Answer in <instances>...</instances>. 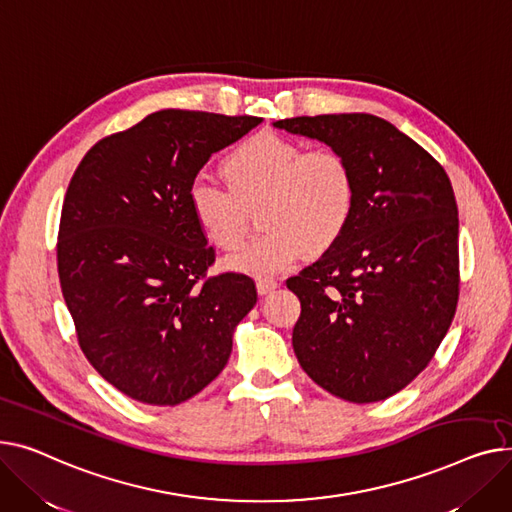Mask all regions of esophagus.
Listing matches in <instances>:
<instances>
[{"mask_svg": "<svg viewBox=\"0 0 512 512\" xmlns=\"http://www.w3.org/2000/svg\"><path fill=\"white\" fill-rule=\"evenodd\" d=\"M256 287H258V293H260V295H266V293L275 291V289L279 287V281H277V279H258Z\"/></svg>", "mask_w": 512, "mask_h": 512, "instance_id": "esophagus-1", "label": "esophagus"}]
</instances>
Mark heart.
<instances>
[{
  "instance_id": "heart-1",
  "label": "heart",
  "mask_w": 512,
  "mask_h": 512,
  "mask_svg": "<svg viewBox=\"0 0 512 512\" xmlns=\"http://www.w3.org/2000/svg\"><path fill=\"white\" fill-rule=\"evenodd\" d=\"M227 186L204 173L188 188L190 210L210 244L239 246L246 210L258 208L266 229L231 264L250 275H275L306 250L318 254L343 233L355 196L349 163L335 148H308L275 134H258L233 148L223 161Z\"/></svg>"
}]
</instances>
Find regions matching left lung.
Here are the masks:
<instances>
[{
  "mask_svg": "<svg viewBox=\"0 0 512 512\" xmlns=\"http://www.w3.org/2000/svg\"><path fill=\"white\" fill-rule=\"evenodd\" d=\"M335 148L355 196L337 242L287 279L302 302L293 351L304 372L351 403L399 393L434 357L459 299V210L442 165L370 113L273 124Z\"/></svg>",
  "mask_w": 512,
  "mask_h": 512,
  "instance_id": "left-lung-1",
  "label": "left lung"
}]
</instances>
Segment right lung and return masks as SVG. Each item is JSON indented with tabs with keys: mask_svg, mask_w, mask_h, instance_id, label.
<instances>
[{
	"mask_svg": "<svg viewBox=\"0 0 512 512\" xmlns=\"http://www.w3.org/2000/svg\"><path fill=\"white\" fill-rule=\"evenodd\" d=\"M262 122L163 109L99 140L62 206L57 273L82 353L117 390L177 405L225 368L256 304L246 275L208 277L215 250L188 188L206 161Z\"/></svg>",
	"mask_w": 512,
	"mask_h": 512,
	"instance_id": "1",
	"label": "right lung"
}]
</instances>
